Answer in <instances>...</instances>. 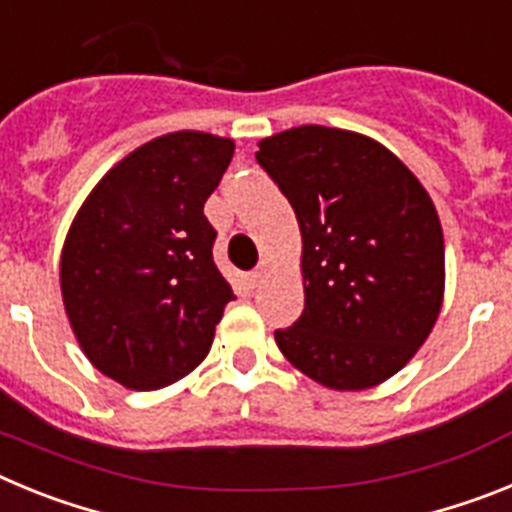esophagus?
Returning <instances> with one entry per match:
<instances>
[{
  "label": "esophagus",
  "instance_id": "34e87169",
  "mask_svg": "<svg viewBox=\"0 0 512 512\" xmlns=\"http://www.w3.org/2000/svg\"><path fill=\"white\" fill-rule=\"evenodd\" d=\"M264 274H266L264 269H256V271H251V274H248V287H251V289H256V287H259V284L264 282Z\"/></svg>",
  "mask_w": 512,
  "mask_h": 512
}]
</instances>
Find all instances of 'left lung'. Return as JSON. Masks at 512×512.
Segmentation results:
<instances>
[{"label": "left lung", "instance_id": "left-lung-1", "mask_svg": "<svg viewBox=\"0 0 512 512\" xmlns=\"http://www.w3.org/2000/svg\"><path fill=\"white\" fill-rule=\"evenodd\" d=\"M302 235L305 310L277 346L336 392L395 377L431 336L446 287L431 194L400 158L354 130L300 125L259 140Z\"/></svg>", "mask_w": 512, "mask_h": 512}]
</instances>
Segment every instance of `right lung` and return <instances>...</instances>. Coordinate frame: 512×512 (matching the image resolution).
I'll return each instance as SVG.
<instances>
[{"instance_id": "1", "label": "right lung", "mask_w": 512, "mask_h": 512, "mask_svg": "<svg viewBox=\"0 0 512 512\" xmlns=\"http://www.w3.org/2000/svg\"><path fill=\"white\" fill-rule=\"evenodd\" d=\"M233 151L202 130L158 135L94 184L66 233V318L94 369L128 390L169 387L210 354L235 295L202 210Z\"/></svg>"}]
</instances>
